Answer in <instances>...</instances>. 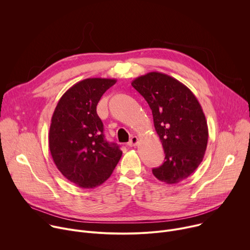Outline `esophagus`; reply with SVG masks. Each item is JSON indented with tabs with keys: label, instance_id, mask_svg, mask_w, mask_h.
<instances>
[{
	"label": "esophagus",
	"instance_id": "34e87169",
	"mask_svg": "<svg viewBox=\"0 0 250 250\" xmlns=\"http://www.w3.org/2000/svg\"><path fill=\"white\" fill-rule=\"evenodd\" d=\"M138 142H139V139H138V137L133 136L131 139H130V141L128 142V146L129 147H134V146H136L138 144Z\"/></svg>",
	"mask_w": 250,
	"mask_h": 250
}]
</instances>
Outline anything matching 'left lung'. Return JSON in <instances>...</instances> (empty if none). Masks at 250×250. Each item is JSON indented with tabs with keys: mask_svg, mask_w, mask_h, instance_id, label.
Returning a JSON list of instances; mask_svg holds the SVG:
<instances>
[{
	"mask_svg": "<svg viewBox=\"0 0 250 250\" xmlns=\"http://www.w3.org/2000/svg\"><path fill=\"white\" fill-rule=\"evenodd\" d=\"M131 84L148 102L165 151V162L153 175L178 184L197 170L206 153L208 129L203 108L185 84L162 72L141 75Z\"/></svg>",
	"mask_w": 250,
	"mask_h": 250,
	"instance_id": "8db88e82",
	"label": "left lung"
}]
</instances>
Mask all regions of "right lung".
Segmentation results:
<instances>
[{
  "label": "right lung",
  "mask_w": 250,
  "mask_h": 250,
  "mask_svg": "<svg viewBox=\"0 0 250 250\" xmlns=\"http://www.w3.org/2000/svg\"><path fill=\"white\" fill-rule=\"evenodd\" d=\"M116 79L86 78L60 99L51 117L48 146L60 172L82 188L102 185L112 174L122 151L104 139L96 106Z\"/></svg>",
  "instance_id": "add662e5"
}]
</instances>
